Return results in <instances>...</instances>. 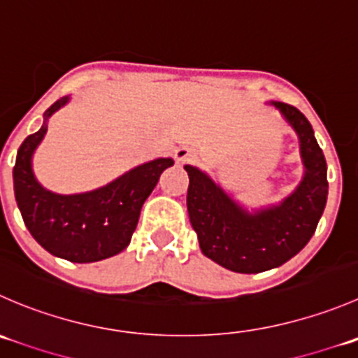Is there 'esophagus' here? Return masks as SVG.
<instances>
[{
  "label": "esophagus",
  "mask_w": 358,
  "mask_h": 358,
  "mask_svg": "<svg viewBox=\"0 0 358 358\" xmlns=\"http://www.w3.org/2000/svg\"><path fill=\"white\" fill-rule=\"evenodd\" d=\"M194 157V152L190 150L189 147H180L178 150L175 152V159L178 162H187Z\"/></svg>",
  "instance_id": "esophagus-1"
}]
</instances>
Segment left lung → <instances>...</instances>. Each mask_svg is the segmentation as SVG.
Listing matches in <instances>:
<instances>
[{"label": "left lung", "mask_w": 358, "mask_h": 358, "mask_svg": "<svg viewBox=\"0 0 358 358\" xmlns=\"http://www.w3.org/2000/svg\"><path fill=\"white\" fill-rule=\"evenodd\" d=\"M299 134L306 176L280 206L248 215L204 173H189L187 210L206 257L236 273H262L301 252L315 234L327 203L329 182L324 152L306 117L292 105L275 103Z\"/></svg>", "instance_id": "obj_1"}]
</instances>
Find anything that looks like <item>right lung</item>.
<instances>
[{
  "label": "right lung",
  "instance_id": "right-lung-1",
  "mask_svg": "<svg viewBox=\"0 0 358 358\" xmlns=\"http://www.w3.org/2000/svg\"><path fill=\"white\" fill-rule=\"evenodd\" d=\"M66 101L57 99L45 117ZM45 133L43 124L22 141L13 166V190L24 224L47 252L61 259L83 264L117 255L129 245L145 199L173 161L157 159L138 166L94 192L57 196L45 190L31 169V155Z\"/></svg>",
  "mask_w": 358,
  "mask_h": 358
}]
</instances>
